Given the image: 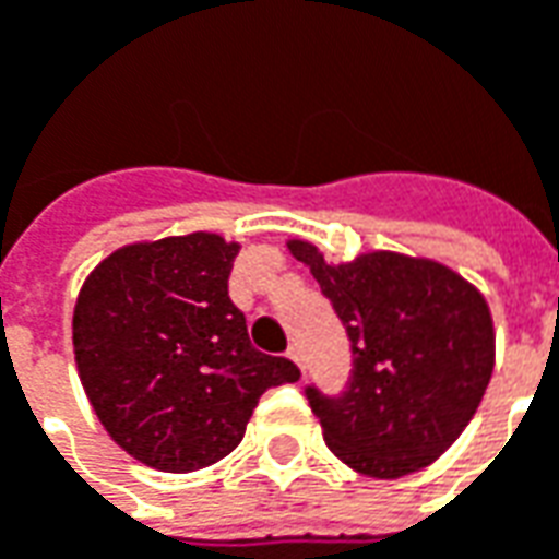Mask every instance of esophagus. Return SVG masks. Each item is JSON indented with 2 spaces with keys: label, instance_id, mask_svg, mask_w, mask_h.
<instances>
[{
  "label": "esophagus",
  "instance_id": "esophagus-1",
  "mask_svg": "<svg viewBox=\"0 0 559 559\" xmlns=\"http://www.w3.org/2000/svg\"><path fill=\"white\" fill-rule=\"evenodd\" d=\"M287 359H290V362L299 365V368H302V371H305V365H302V350H299V347H290V350H287Z\"/></svg>",
  "mask_w": 559,
  "mask_h": 559
}]
</instances>
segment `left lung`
<instances>
[{"mask_svg": "<svg viewBox=\"0 0 559 559\" xmlns=\"http://www.w3.org/2000/svg\"><path fill=\"white\" fill-rule=\"evenodd\" d=\"M311 269L353 347L341 399L308 389L323 440L374 479L428 467L479 411L493 374L491 308L455 269L428 257L368 251L329 263L320 248L287 239Z\"/></svg>", "mask_w": 559, "mask_h": 559, "instance_id": "8db88e82", "label": "left lung"}]
</instances>
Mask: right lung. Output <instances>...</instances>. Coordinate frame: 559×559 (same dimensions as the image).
I'll list each match as a JSON object with an SVG mask.
<instances>
[{"label":"right lung","instance_id":"1","mask_svg":"<svg viewBox=\"0 0 559 559\" xmlns=\"http://www.w3.org/2000/svg\"><path fill=\"white\" fill-rule=\"evenodd\" d=\"M239 242L188 233L116 248L83 281L71 320L80 383L104 431L160 473L230 455L260 395L299 368L251 347L227 296Z\"/></svg>","mask_w":559,"mask_h":559}]
</instances>
